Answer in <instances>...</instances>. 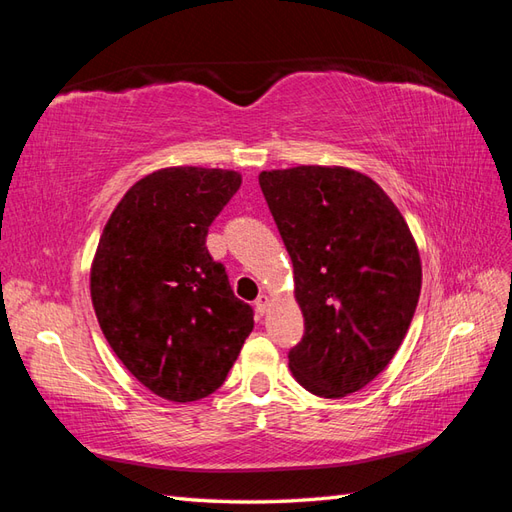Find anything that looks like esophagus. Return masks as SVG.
<instances>
[{
    "label": "esophagus",
    "mask_w": 512,
    "mask_h": 512,
    "mask_svg": "<svg viewBox=\"0 0 512 512\" xmlns=\"http://www.w3.org/2000/svg\"><path fill=\"white\" fill-rule=\"evenodd\" d=\"M255 310H257L259 314H264V312L268 310V297H266V295H259V297L255 299Z\"/></svg>",
    "instance_id": "esophagus-1"
}]
</instances>
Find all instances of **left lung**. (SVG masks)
I'll use <instances>...</instances> for the list:
<instances>
[{"mask_svg": "<svg viewBox=\"0 0 512 512\" xmlns=\"http://www.w3.org/2000/svg\"><path fill=\"white\" fill-rule=\"evenodd\" d=\"M259 187L306 325L290 372L314 396L354 394L389 365L418 306L422 266L405 217L372 178L345 167L262 171Z\"/></svg>", "mask_w": 512, "mask_h": 512, "instance_id": "obj_1", "label": "left lung"}]
</instances>
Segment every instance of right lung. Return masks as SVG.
<instances>
[{"label":"right lung","instance_id":"right-lung-1","mask_svg":"<svg viewBox=\"0 0 512 512\" xmlns=\"http://www.w3.org/2000/svg\"><path fill=\"white\" fill-rule=\"evenodd\" d=\"M242 176L169 167L129 189L96 248L90 292L114 354L156 396L193 402L222 387L253 332L206 235Z\"/></svg>","mask_w":512,"mask_h":512}]
</instances>
